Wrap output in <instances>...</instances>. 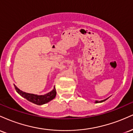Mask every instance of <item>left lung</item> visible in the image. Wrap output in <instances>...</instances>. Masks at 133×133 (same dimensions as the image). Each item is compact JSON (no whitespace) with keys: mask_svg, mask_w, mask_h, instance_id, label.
<instances>
[{"mask_svg":"<svg viewBox=\"0 0 133 133\" xmlns=\"http://www.w3.org/2000/svg\"><path fill=\"white\" fill-rule=\"evenodd\" d=\"M108 98H109V97H108ZM108 98H107V99H104V100H103V101H96V102L95 103H103V102H104V101H105L106 100H107L108 99Z\"/></svg>","mask_w":133,"mask_h":133,"instance_id":"left-lung-1","label":"left lung"}]
</instances>
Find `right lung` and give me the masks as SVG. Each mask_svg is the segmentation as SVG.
<instances>
[{
	"mask_svg": "<svg viewBox=\"0 0 133 133\" xmlns=\"http://www.w3.org/2000/svg\"><path fill=\"white\" fill-rule=\"evenodd\" d=\"M14 87L17 92L19 93L21 96L24 97V98H25L26 99L32 102V103L36 104L37 105H42L44 104L48 103L50 101L52 100L53 99L55 98V97L56 96V91L55 88L51 92L47 93V94H45V95L38 96L36 95V94H29V93L23 92V91H21L19 88H17L15 85Z\"/></svg>",
	"mask_w": 133,
	"mask_h": 133,
	"instance_id": "1",
	"label": "right lung"
}]
</instances>
